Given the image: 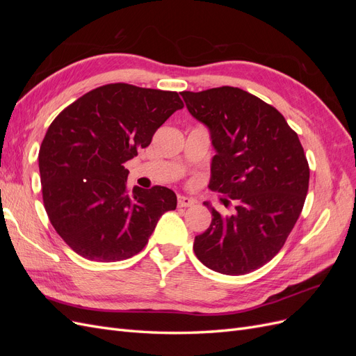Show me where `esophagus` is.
<instances>
[{"mask_svg":"<svg viewBox=\"0 0 356 356\" xmlns=\"http://www.w3.org/2000/svg\"><path fill=\"white\" fill-rule=\"evenodd\" d=\"M177 203H178V208H188V207H193V204H195V200L190 199V197H186V196H178Z\"/></svg>","mask_w":356,"mask_h":356,"instance_id":"obj_1","label":"esophagus"}]
</instances>
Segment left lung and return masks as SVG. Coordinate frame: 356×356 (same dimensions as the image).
Segmentation results:
<instances>
[{"label":"left lung","instance_id":"1","mask_svg":"<svg viewBox=\"0 0 356 356\" xmlns=\"http://www.w3.org/2000/svg\"><path fill=\"white\" fill-rule=\"evenodd\" d=\"M181 95L217 149L209 188L225 208L234 203L230 215L204 203L212 221L193 250L213 272H254L282 250L303 211L310 174L305 149L285 117L250 92L222 86Z\"/></svg>","mask_w":356,"mask_h":356}]
</instances>
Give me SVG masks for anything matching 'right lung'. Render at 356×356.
Listing matches in <instances>:
<instances>
[{"label": "right lung", "instance_id": "right-lung-1", "mask_svg": "<svg viewBox=\"0 0 356 356\" xmlns=\"http://www.w3.org/2000/svg\"><path fill=\"white\" fill-rule=\"evenodd\" d=\"M184 102L177 92L111 83L63 108L42 139V203L58 234L92 261H120L144 250L175 193L127 186V160L149 145Z\"/></svg>", "mask_w": 356, "mask_h": 356}]
</instances>
